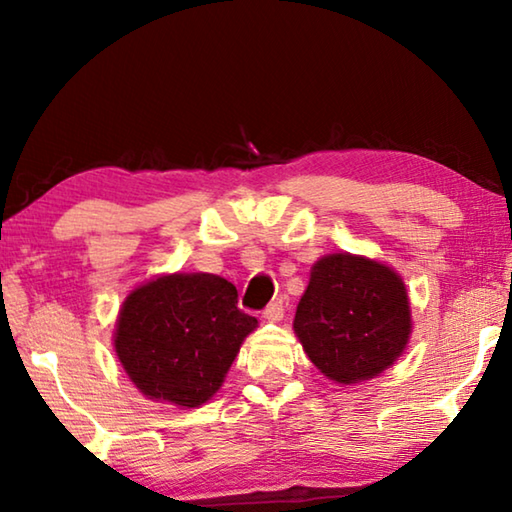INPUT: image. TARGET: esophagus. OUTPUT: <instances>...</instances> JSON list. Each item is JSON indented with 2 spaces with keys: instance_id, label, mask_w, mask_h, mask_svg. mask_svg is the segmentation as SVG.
<instances>
[{
  "instance_id": "esophagus-1",
  "label": "esophagus",
  "mask_w": 512,
  "mask_h": 512,
  "mask_svg": "<svg viewBox=\"0 0 512 512\" xmlns=\"http://www.w3.org/2000/svg\"><path fill=\"white\" fill-rule=\"evenodd\" d=\"M282 318H284V305L280 300L271 302V305L264 309V320H268V323H280Z\"/></svg>"
}]
</instances>
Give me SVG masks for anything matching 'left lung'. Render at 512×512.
I'll use <instances>...</instances> for the list:
<instances>
[{
    "label": "left lung",
    "mask_w": 512,
    "mask_h": 512,
    "mask_svg": "<svg viewBox=\"0 0 512 512\" xmlns=\"http://www.w3.org/2000/svg\"><path fill=\"white\" fill-rule=\"evenodd\" d=\"M293 329L327 379L359 384L393 366L409 343V293L402 277L375 259L325 255L311 266Z\"/></svg>",
    "instance_id": "left-lung-1"
}]
</instances>
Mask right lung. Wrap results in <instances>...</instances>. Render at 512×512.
I'll return each instance as SVG.
<instances>
[{"mask_svg":"<svg viewBox=\"0 0 512 512\" xmlns=\"http://www.w3.org/2000/svg\"><path fill=\"white\" fill-rule=\"evenodd\" d=\"M257 318L237 307L235 284L212 273L160 275L128 293L115 352L149 400L196 409L219 391Z\"/></svg>","mask_w":512,"mask_h":512,"instance_id":"obj_1","label":"right lung"}]
</instances>
